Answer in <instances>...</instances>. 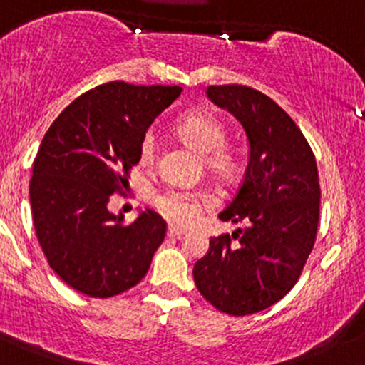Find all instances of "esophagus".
Listing matches in <instances>:
<instances>
[{
	"label": "esophagus",
	"instance_id": "obj_1",
	"mask_svg": "<svg viewBox=\"0 0 365 365\" xmlns=\"http://www.w3.org/2000/svg\"><path fill=\"white\" fill-rule=\"evenodd\" d=\"M167 234H168V237H181V235H184L186 234V232L182 230V228H179V227H168V230H167Z\"/></svg>",
	"mask_w": 365,
	"mask_h": 365
}]
</instances>
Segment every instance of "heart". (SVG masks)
<instances>
[{
  "label": "heart",
  "mask_w": 365,
  "mask_h": 365,
  "mask_svg": "<svg viewBox=\"0 0 365 365\" xmlns=\"http://www.w3.org/2000/svg\"><path fill=\"white\" fill-rule=\"evenodd\" d=\"M179 137L195 149L204 153V163L212 174L223 181H230L240 168L237 148L227 144V125L217 115L205 110L184 114L178 121ZM158 142L153 130H148L138 142V160L142 165H153L156 160ZM212 197L204 190H184L170 186L155 197V207L163 217L175 225H193L200 220L205 209L212 207Z\"/></svg>",
  "instance_id": "heart-1"
}]
</instances>
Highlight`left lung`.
I'll return each mask as SVG.
<instances>
[{
	"mask_svg": "<svg viewBox=\"0 0 365 365\" xmlns=\"http://www.w3.org/2000/svg\"><path fill=\"white\" fill-rule=\"evenodd\" d=\"M207 96L242 123L250 163L223 221L246 228L210 239L193 267L198 292L232 317L258 313L283 299L313 251L320 217L317 160L294 119L262 91L209 86Z\"/></svg>",
	"mask_w": 365,
	"mask_h": 365,
	"instance_id": "left-lung-1",
	"label": "left lung"
}]
</instances>
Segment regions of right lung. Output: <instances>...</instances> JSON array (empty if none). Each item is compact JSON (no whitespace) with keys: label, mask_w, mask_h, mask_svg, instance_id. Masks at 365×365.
Returning a JSON list of instances; mask_svg holds the SVG:
<instances>
[{"label":"right lung","mask_w":365,"mask_h":365,"mask_svg":"<svg viewBox=\"0 0 365 365\" xmlns=\"http://www.w3.org/2000/svg\"><path fill=\"white\" fill-rule=\"evenodd\" d=\"M179 86L112 81L75 98L45 133L29 181L33 223L51 269L81 294L107 299L148 274L167 223L145 209L131 225L107 209L138 163V142Z\"/></svg>","instance_id":"1"}]
</instances>
